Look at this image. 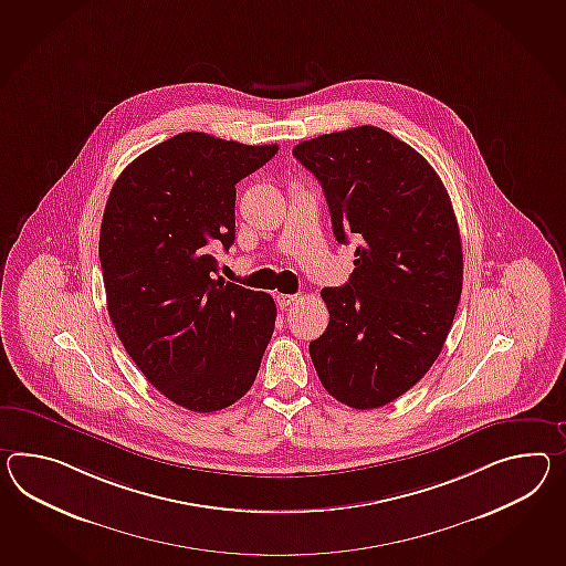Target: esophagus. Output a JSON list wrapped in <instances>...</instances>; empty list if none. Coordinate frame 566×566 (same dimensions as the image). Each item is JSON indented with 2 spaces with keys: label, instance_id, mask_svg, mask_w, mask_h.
<instances>
[{
  "label": "esophagus",
  "instance_id": "1",
  "mask_svg": "<svg viewBox=\"0 0 566 566\" xmlns=\"http://www.w3.org/2000/svg\"><path fill=\"white\" fill-rule=\"evenodd\" d=\"M296 298H298L296 294H277L276 303L277 306L284 311V308H289L290 304L294 303Z\"/></svg>",
  "mask_w": 566,
  "mask_h": 566
}]
</instances>
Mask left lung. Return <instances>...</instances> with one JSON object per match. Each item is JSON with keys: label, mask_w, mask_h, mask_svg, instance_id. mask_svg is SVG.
I'll list each match as a JSON object with an SVG mask.
<instances>
[{"label": "left lung", "mask_w": 566, "mask_h": 566, "mask_svg": "<svg viewBox=\"0 0 566 566\" xmlns=\"http://www.w3.org/2000/svg\"><path fill=\"white\" fill-rule=\"evenodd\" d=\"M339 243L356 241L354 274L323 289L329 325L308 352L325 390L359 411L385 407L440 356L462 292L454 208L423 155L378 126L298 143Z\"/></svg>", "instance_id": "8db88e82"}]
</instances>
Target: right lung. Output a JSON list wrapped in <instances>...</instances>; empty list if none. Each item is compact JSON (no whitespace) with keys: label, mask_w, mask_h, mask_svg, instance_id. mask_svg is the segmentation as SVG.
Masks as SVG:
<instances>
[{"label":"right lung","mask_w":566,"mask_h":566,"mask_svg":"<svg viewBox=\"0 0 566 566\" xmlns=\"http://www.w3.org/2000/svg\"><path fill=\"white\" fill-rule=\"evenodd\" d=\"M277 145L181 133L138 155L112 186L99 263L112 325L161 395L212 413L248 392L276 325L265 292L217 280L234 241V184Z\"/></svg>","instance_id":"obj_1"}]
</instances>
